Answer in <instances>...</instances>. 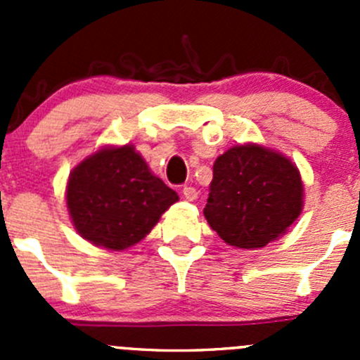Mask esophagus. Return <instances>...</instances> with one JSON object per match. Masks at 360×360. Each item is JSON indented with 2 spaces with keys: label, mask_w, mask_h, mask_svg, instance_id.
I'll list each match as a JSON object with an SVG mask.
<instances>
[{
  "label": "esophagus",
  "mask_w": 360,
  "mask_h": 360,
  "mask_svg": "<svg viewBox=\"0 0 360 360\" xmlns=\"http://www.w3.org/2000/svg\"><path fill=\"white\" fill-rule=\"evenodd\" d=\"M183 197L186 198V200L193 202V200H197V198H198V191L195 190L193 186H184L183 188Z\"/></svg>",
  "instance_id": "esophagus-1"
}]
</instances>
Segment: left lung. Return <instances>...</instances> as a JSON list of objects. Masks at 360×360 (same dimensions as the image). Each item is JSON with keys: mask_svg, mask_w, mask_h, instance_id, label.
<instances>
[{"mask_svg": "<svg viewBox=\"0 0 360 360\" xmlns=\"http://www.w3.org/2000/svg\"><path fill=\"white\" fill-rule=\"evenodd\" d=\"M303 203L296 163L281 151L245 143L214 162L203 216L228 245L252 250L288 233Z\"/></svg>", "mask_w": 360, "mask_h": 360, "instance_id": "left-lung-1", "label": "left lung"}]
</instances>
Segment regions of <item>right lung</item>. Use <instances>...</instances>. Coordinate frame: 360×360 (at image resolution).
I'll return each instance as SVG.
<instances>
[{"label":"right lung","mask_w":360,"mask_h":360,"mask_svg":"<svg viewBox=\"0 0 360 360\" xmlns=\"http://www.w3.org/2000/svg\"><path fill=\"white\" fill-rule=\"evenodd\" d=\"M177 200L134 144L94 151L69 172L66 184L69 219L79 237L116 252L143 240Z\"/></svg>","instance_id":"add662e5"}]
</instances>
